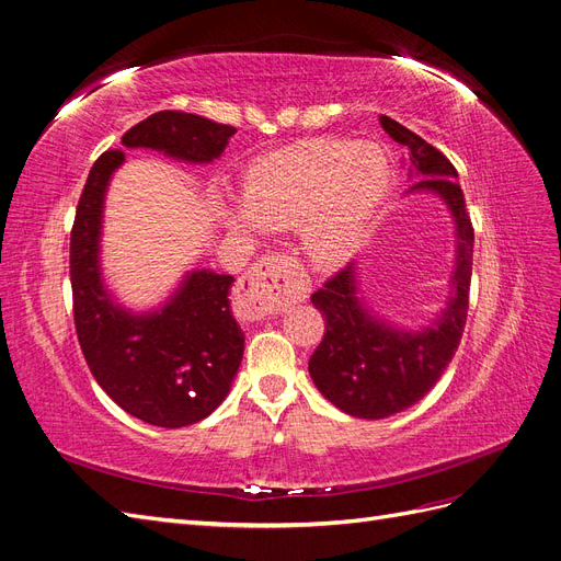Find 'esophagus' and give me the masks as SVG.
Segmentation results:
<instances>
[{
	"instance_id": "1",
	"label": "esophagus",
	"mask_w": 561,
	"mask_h": 561,
	"mask_svg": "<svg viewBox=\"0 0 561 561\" xmlns=\"http://www.w3.org/2000/svg\"><path fill=\"white\" fill-rule=\"evenodd\" d=\"M307 295L309 278L304 268L285 254H268L250 266L236 285V309L248 320H262L295 301H304Z\"/></svg>"
}]
</instances>
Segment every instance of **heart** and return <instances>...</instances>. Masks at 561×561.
Masks as SVG:
<instances>
[{"instance_id":"heart-1","label":"heart","mask_w":561,"mask_h":561,"mask_svg":"<svg viewBox=\"0 0 561 561\" xmlns=\"http://www.w3.org/2000/svg\"><path fill=\"white\" fill-rule=\"evenodd\" d=\"M388 184L390 165L379 145L311 140L254 163L243 203L225 215L245 239L264 229H299L309 257L332 266L363 243Z\"/></svg>"}]
</instances>
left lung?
I'll return each instance as SVG.
<instances>
[{"label":"left lung","mask_w":561,"mask_h":561,"mask_svg":"<svg viewBox=\"0 0 561 561\" xmlns=\"http://www.w3.org/2000/svg\"><path fill=\"white\" fill-rule=\"evenodd\" d=\"M379 124L410 149V178L416 182L407 194H435L447 206L456 229V254L443 311L414 330L393 325L369 307L360 295L355 262L313 293V307L328 322L309 360V375L334 407L369 421L393 416L419 402L451 363L466 328L474 243L466 198L449 159L390 116L381 114Z\"/></svg>","instance_id":"8db88e82"}]
</instances>
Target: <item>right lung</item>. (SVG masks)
<instances>
[{
  "label": "right lung",
  "mask_w": 561,
  "mask_h": 561,
  "mask_svg": "<svg viewBox=\"0 0 561 561\" xmlns=\"http://www.w3.org/2000/svg\"><path fill=\"white\" fill-rule=\"evenodd\" d=\"M236 128L163 110L133 126L122 145L154 149L184 163L222 157ZM126 161L122 149L100 157L83 186L70 236L77 336L95 381L130 416L182 428L210 416L229 396L243 360L245 334L231 313L233 276L186 271L163 304L133 311L103 276V215L110 180Z\"/></svg>",
  "instance_id": "add662e5"
}]
</instances>
